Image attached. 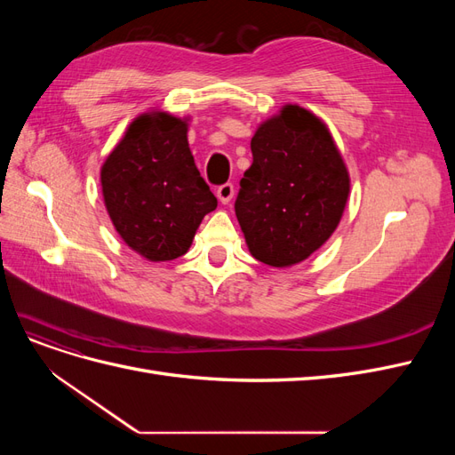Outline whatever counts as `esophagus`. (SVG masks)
<instances>
[{
	"instance_id": "esophagus-1",
	"label": "esophagus",
	"mask_w": 455,
	"mask_h": 455,
	"mask_svg": "<svg viewBox=\"0 0 455 455\" xmlns=\"http://www.w3.org/2000/svg\"><path fill=\"white\" fill-rule=\"evenodd\" d=\"M216 196H218V199H220V203H224V204H228L231 199H233V196H235V188H233V184H222L220 186L218 189H216Z\"/></svg>"
}]
</instances>
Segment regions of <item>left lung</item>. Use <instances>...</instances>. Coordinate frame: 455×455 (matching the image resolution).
Instances as JSON below:
<instances>
[{"label":"left lung","mask_w":455,"mask_h":455,"mask_svg":"<svg viewBox=\"0 0 455 455\" xmlns=\"http://www.w3.org/2000/svg\"><path fill=\"white\" fill-rule=\"evenodd\" d=\"M235 214L251 254L273 267L311 256L338 228L349 174L324 123L288 104L258 127Z\"/></svg>","instance_id":"8db88e82"}]
</instances>
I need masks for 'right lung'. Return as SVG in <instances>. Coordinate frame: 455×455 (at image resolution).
I'll return each mask as SVG.
<instances>
[{
    "instance_id": "right-lung-1",
    "label": "right lung",
    "mask_w": 455,
    "mask_h": 455,
    "mask_svg": "<svg viewBox=\"0 0 455 455\" xmlns=\"http://www.w3.org/2000/svg\"><path fill=\"white\" fill-rule=\"evenodd\" d=\"M109 218L149 261L184 256L216 197L196 167L188 123L164 112L136 117L100 172Z\"/></svg>"
}]
</instances>
